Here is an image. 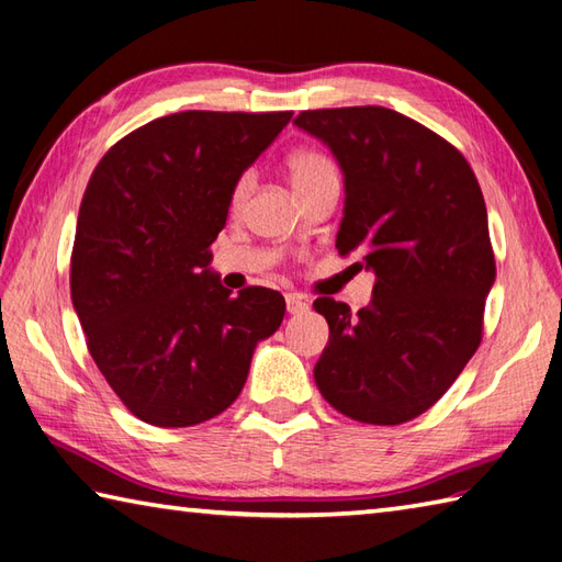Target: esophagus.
Here are the masks:
<instances>
[{
    "mask_svg": "<svg viewBox=\"0 0 562 562\" xmlns=\"http://www.w3.org/2000/svg\"><path fill=\"white\" fill-rule=\"evenodd\" d=\"M284 304H288V312L290 314H304L306 308H308V304H306V300L304 296H300V294H284Z\"/></svg>",
    "mask_w": 562,
    "mask_h": 562,
    "instance_id": "obj_1",
    "label": "esophagus"
}]
</instances>
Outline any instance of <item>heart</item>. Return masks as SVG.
<instances>
[{
	"instance_id": "b5f03b06",
	"label": "heart",
	"mask_w": 562,
	"mask_h": 562,
	"mask_svg": "<svg viewBox=\"0 0 562 562\" xmlns=\"http://www.w3.org/2000/svg\"><path fill=\"white\" fill-rule=\"evenodd\" d=\"M288 173L290 181L296 190V195L306 193L308 188H314L316 183L326 181L330 176H338L336 166L326 157L324 151L318 149H296L288 157ZM250 188H254V173L244 171L241 176L236 178L229 193V207L236 212L238 207L244 205V200L248 198Z\"/></svg>"
}]
</instances>
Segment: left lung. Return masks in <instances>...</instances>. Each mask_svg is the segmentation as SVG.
I'll use <instances>...</instances> for the list:
<instances>
[{
    "instance_id": "8db88e82",
    "label": "left lung",
    "mask_w": 562,
    "mask_h": 562,
    "mask_svg": "<svg viewBox=\"0 0 562 562\" xmlns=\"http://www.w3.org/2000/svg\"><path fill=\"white\" fill-rule=\"evenodd\" d=\"M294 125L340 164L338 254L376 274L357 314L330 296L314 302L330 328L316 386L352 420L408 423L445 396L483 338L495 256L481 186L457 147L381 105L302 111Z\"/></svg>"
}]
</instances>
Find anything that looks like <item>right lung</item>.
Here are the masks:
<instances>
[{
	"mask_svg": "<svg viewBox=\"0 0 562 562\" xmlns=\"http://www.w3.org/2000/svg\"><path fill=\"white\" fill-rule=\"evenodd\" d=\"M292 111H183L113 145L83 193L69 290L93 362L127 411L190 427L229 408L284 318L268 288L232 296L210 270L238 176Z\"/></svg>",
	"mask_w": 562,
	"mask_h": 562,
	"instance_id": "right-lung-1",
	"label": "right lung"
}]
</instances>
